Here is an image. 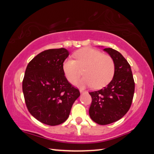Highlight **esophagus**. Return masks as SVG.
Wrapping results in <instances>:
<instances>
[{
  "label": "esophagus",
  "mask_w": 154,
  "mask_h": 154,
  "mask_svg": "<svg viewBox=\"0 0 154 154\" xmlns=\"http://www.w3.org/2000/svg\"><path fill=\"white\" fill-rule=\"evenodd\" d=\"M80 92H81V93H83V92H86V91H83V90H80Z\"/></svg>",
  "instance_id": "obj_1"
}]
</instances>
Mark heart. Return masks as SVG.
I'll list each match as a JSON object with an SVG mask.
<instances>
[{
  "label": "heart",
  "mask_w": 154,
  "mask_h": 154,
  "mask_svg": "<svg viewBox=\"0 0 154 154\" xmlns=\"http://www.w3.org/2000/svg\"><path fill=\"white\" fill-rule=\"evenodd\" d=\"M75 60L67 58L62 69L66 79L75 84L83 74L86 76L79 82V85L93 86L96 89L106 87L115 74V63L111 56L90 48H81L73 54Z\"/></svg>",
  "instance_id": "1"
}]
</instances>
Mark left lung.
<instances>
[{
	"instance_id": "8db88e82",
	"label": "left lung",
	"mask_w": 154,
	"mask_h": 154,
	"mask_svg": "<svg viewBox=\"0 0 154 154\" xmlns=\"http://www.w3.org/2000/svg\"><path fill=\"white\" fill-rule=\"evenodd\" d=\"M115 63V74L107 87L90 92L92 103L89 114L99 125H107L121 119L131 106L134 81L130 65L124 57L112 48L104 49Z\"/></svg>"
}]
</instances>
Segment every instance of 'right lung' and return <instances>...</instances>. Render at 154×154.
Wrapping results in <instances>:
<instances>
[{"instance_id": "1", "label": "right lung", "mask_w": 154, "mask_h": 154, "mask_svg": "<svg viewBox=\"0 0 154 154\" xmlns=\"http://www.w3.org/2000/svg\"><path fill=\"white\" fill-rule=\"evenodd\" d=\"M69 54L65 48L44 50L25 71L22 90L26 106L35 119L46 125L64 123L80 96L79 90L67 81L63 71Z\"/></svg>"}]
</instances>
